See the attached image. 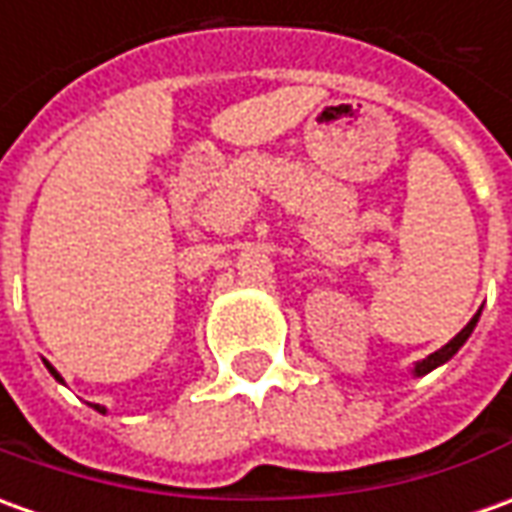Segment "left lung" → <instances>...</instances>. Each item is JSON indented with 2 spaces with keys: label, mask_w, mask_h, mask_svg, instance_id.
<instances>
[{
  "label": "left lung",
  "mask_w": 512,
  "mask_h": 512,
  "mask_svg": "<svg viewBox=\"0 0 512 512\" xmlns=\"http://www.w3.org/2000/svg\"><path fill=\"white\" fill-rule=\"evenodd\" d=\"M476 319H479V314H476L474 319H471V322H468V325H465V328H462L460 333H457V336H454V339H451V342L446 344V347H440L437 353H431V356H426V358H423V361H417V364H415V375H426V373H431L434 367L446 364L448 358L454 356V353L460 350L462 344H465V339L471 336V330H474Z\"/></svg>",
  "instance_id": "left-lung-1"
}]
</instances>
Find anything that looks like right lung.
Here are the masks:
<instances>
[{
    "label": "right lung",
    "instance_id": "obj_1",
    "mask_svg": "<svg viewBox=\"0 0 512 512\" xmlns=\"http://www.w3.org/2000/svg\"><path fill=\"white\" fill-rule=\"evenodd\" d=\"M47 367H50V364H47ZM50 373H52V375H55V378H58V381H61V375L55 373V370H52V367H50ZM95 409H97V412H106V409H100V406H97V403H95Z\"/></svg>",
    "mask_w": 512,
    "mask_h": 512
}]
</instances>
